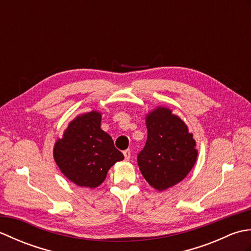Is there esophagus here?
<instances>
[{
	"mask_svg": "<svg viewBox=\"0 0 251 251\" xmlns=\"http://www.w3.org/2000/svg\"><path fill=\"white\" fill-rule=\"evenodd\" d=\"M123 154H124L126 161H129V158H130V151H129V150H126V151L123 152Z\"/></svg>",
	"mask_w": 251,
	"mask_h": 251,
	"instance_id": "obj_1",
	"label": "esophagus"
}]
</instances>
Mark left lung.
<instances>
[{
    "mask_svg": "<svg viewBox=\"0 0 251 251\" xmlns=\"http://www.w3.org/2000/svg\"><path fill=\"white\" fill-rule=\"evenodd\" d=\"M148 139L137 161L152 188L164 191L182 181L197 158L196 142L188 126L172 110L158 106L146 117Z\"/></svg>",
    "mask_w": 251,
    "mask_h": 251,
    "instance_id": "left-lung-1",
    "label": "left lung"
}]
</instances>
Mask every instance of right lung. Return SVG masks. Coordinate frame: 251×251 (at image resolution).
Here are the masks:
<instances>
[{
  "label": "right lung",
  "instance_id": "add662e5",
  "mask_svg": "<svg viewBox=\"0 0 251 251\" xmlns=\"http://www.w3.org/2000/svg\"><path fill=\"white\" fill-rule=\"evenodd\" d=\"M101 113L92 111L76 116L58 139L54 158L61 173L78 186L97 188L109 169L124 159L111 136L100 128Z\"/></svg>",
  "mask_w": 251,
  "mask_h": 251
}]
</instances>
